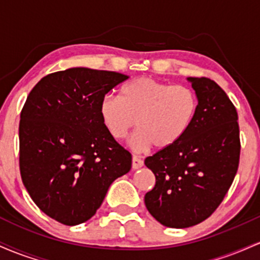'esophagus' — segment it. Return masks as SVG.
Wrapping results in <instances>:
<instances>
[{"label":"esophagus","instance_id":"34e87169","mask_svg":"<svg viewBox=\"0 0 260 260\" xmlns=\"http://www.w3.org/2000/svg\"><path fill=\"white\" fill-rule=\"evenodd\" d=\"M143 160L140 159L139 156H137V155H133V157H132V168L134 169V170H138V169H140L143 166Z\"/></svg>","mask_w":260,"mask_h":260}]
</instances>
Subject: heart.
I'll use <instances>...</instances> for the list:
<instances>
[{"label": "heart", "instance_id": "heart-1", "mask_svg": "<svg viewBox=\"0 0 260 260\" xmlns=\"http://www.w3.org/2000/svg\"><path fill=\"white\" fill-rule=\"evenodd\" d=\"M198 98L186 85H171L150 77L131 80L121 88L120 96L105 95L100 103V117L115 139L129 138L134 151L151 147L165 149L176 144L194 121Z\"/></svg>", "mask_w": 260, "mask_h": 260}]
</instances>
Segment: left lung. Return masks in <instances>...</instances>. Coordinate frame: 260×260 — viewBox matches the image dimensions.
I'll use <instances>...</instances> for the list:
<instances>
[{"instance_id":"left-lung-1","label":"left lung","mask_w":260,"mask_h":260,"mask_svg":"<svg viewBox=\"0 0 260 260\" xmlns=\"http://www.w3.org/2000/svg\"><path fill=\"white\" fill-rule=\"evenodd\" d=\"M198 98L192 126L171 147L144 164L155 187L144 197L149 213L161 225L186 229L215 211L231 187L240 162V128L236 107L209 78L188 77Z\"/></svg>"}]
</instances>
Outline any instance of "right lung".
I'll return each mask as SVG.
<instances>
[{"instance_id":"right-lung-1","label":"right lung","mask_w":260,"mask_h":260,"mask_svg":"<svg viewBox=\"0 0 260 260\" xmlns=\"http://www.w3.org/2000/svg\"><path fill=\"white\" fill-rule=\"evenodd\" d=\"M126 74L85 67L44 77L20 112L19 168L43 213L74 226L95 215L132 155L107 132L100 103Z\"/></svg>"}]
</instances>
